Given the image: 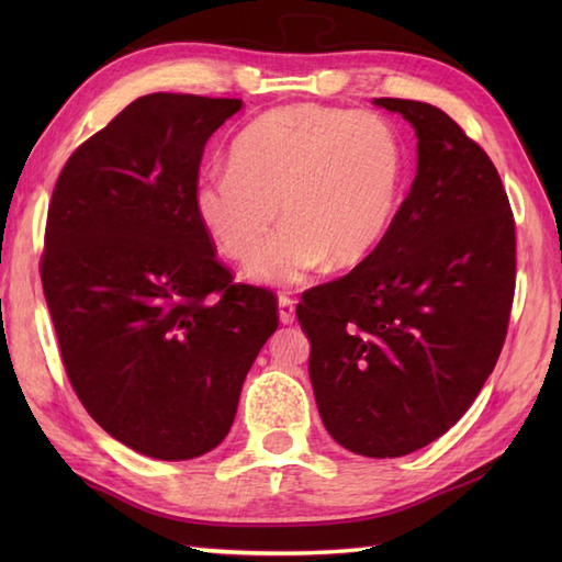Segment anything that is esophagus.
<instances>
[{
    "instance_id": "34e87169",
    "label": "esophagus",
    "mask_w": 562,
    "mask_h": 562,
    "mask_svg": "<svg viewBox=\"0 0 562 562\" xmlns=\"http://www.w3.org/2000/svg\"><path fill=\"white\" fill-rule=\"evenodd\" d=\"M278 308H280V321L284 326H290V324H294V300L292 296H288V294H282L280 300H278Z\"/></svg>"
}]
</instances>
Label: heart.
<instances>
[{"label":"heart","mask_w":562,"mask_h":562,"mask_svg":"<svg viewBox=\"0 0 562 562\" xmlns=\"http://www.w3.org/2000/svg\"><path fill=\"white\" fill-rule=\"evenodd\" d=\"M403 147L384 117L318 103L272 109L244 127L229 171L202 176L193 210L224 256H256L281 205L283 229L258 255L256 282L292 288L326 262L350 270L386 241L403 188Z\"/></svg>","instance_id":"obj_1"}]
</instances>
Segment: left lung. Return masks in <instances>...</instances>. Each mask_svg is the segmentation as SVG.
<instances>
[{
    "label": "left lung",
    "mask_w": 562,
    "mask_h": 562,
    "mask_svg": "<svg viewBox=\"0 0 562 562\" xmlns=\"http://www.w3.org/2000/svg\"><path fill=\"white\" fill-rule=\"evenodd\" d=\"M417 135V173L386 241L306 290L296 318L328 435L396 459L457 425L493 374L517 282L505 186L479 142L437 105L376 99Z\"/></svg>",
    "instance_id": "obj_1"
}]
</instances>
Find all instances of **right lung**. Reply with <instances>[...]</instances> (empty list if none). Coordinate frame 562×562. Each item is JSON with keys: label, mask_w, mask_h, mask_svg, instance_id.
I'll use <instances>...</instances> for the list:
<instances>
[{"label": "right lung", "mask_w": 562, "mask_h": 562, "mask_svg": "<svg viewBox=\"0 0 562 562\" xmlns=\"http://www.w3.org/2000/svg\"><path fill=\"white\" fill-rule=\"evenodd\" d=\"M241 99L149 93L71 151L47 207L41 280L71 389L145 457L195 459L234 423L280 324L234 282L193 210L202 151Z\"/></svg>", "instance_id": "1"}]
</instances>
